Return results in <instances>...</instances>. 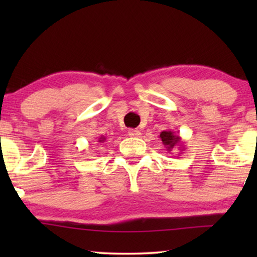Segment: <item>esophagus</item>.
Masks as SVG:
<instances>
[{
	"mask_svg": "<svg viewBox=\"0 0 257 257\" xmlns=\"http://www.w3.org/2000/svg\"><path fill=\"white\" fill-rule=\"evenodd\" d=\"M128 136L130 137H136V138H138V137L142 136V132H140L139 130H137V128H131V130H128Z\"/></svg>",
	"mask_w": 257,
	"mask_h": 257,
	"instance_id": "obj_1",
	"label": "esophagus"
}]
</instances>
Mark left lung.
I'll return each mask as SVG.
<instances>
[{
    "instance_id": "8db88e82",
    "label": "left lung",
    "mask_w": 257,
    "mask_h": 257,
    "mask_svg": "<svg viewBox=\"0 0 257 257\" xmlns=\"http://www.w3.org/2000/svg\"><path fill=\"white\" fill-rule=\"evenodd\" d=\"M160 139L163 142L164 146L166 147L167 151H172L175 146H179V150L184 151L185 149H181L184 143L181 142L180 136L177 135V133L171 131V130H166V131H163L160 133Z\"/></svg>"
}]
</instances>
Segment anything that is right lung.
<instances>
[{"label": "right lung", "instance_id": "add662e5", "mask_svg": "<svg viewBox=\"0 0 257 257\" xmlns=\"http://www.w3.org/2000/svg\"><path fill=\"white\" fill-rule=\"evenodd\" d=\"M105 140H106V138H105V137H104V136H101V137H100V138H99V139H98V143H104V142H105Z\"/></svg>", "mask_w": 257, "mask_h": 257}]
</instances>
